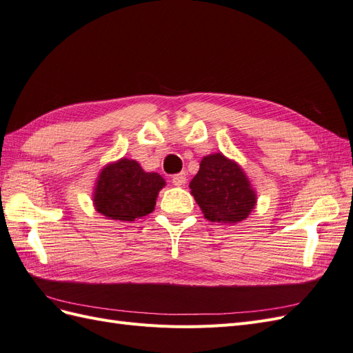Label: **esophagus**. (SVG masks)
<instances>
[{"instance_id":"34e87169","label":"esophagus","mask_w":353,"mask_h":353,"mask_svg":"<svg viewBox=\"0 0 353 353\" xmlns=\"http://www.w3.org/2000/svg\"><path fill=\"white\" fill-rule=\"evenodd\" d=\"M185 183H187L185 172H181V174H176L172 176V184L176 187H183Z\"/></svg>"}]
</instances>
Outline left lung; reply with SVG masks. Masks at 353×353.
I'll list each match as a JSON object with an SVG mask.
<instances>
[{
  "label": "left lung",
  "instance_id": "8db88e82",
  "mask_svg": "<svg viewBox=\"0 0 353 353\" xmlns=\"http://www.w3.org/2000/svg\"><path fill=\"white\" fill-rule=\"evenodd\" d=\"M190 188L205 218L221 225L244 221L256 206V193L249 178L222 153L201 159Z\"/></svg>",
  "mask_w": 353,
  "mask_h": 353
}]
</instances>
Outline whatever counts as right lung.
I'll use <instances>...</instances> for the list:
<instances>
[{"mask_svg": "<svg viewBox=\"0 0 353 353\" xmlns=\"http://www.w3.org/2000/svg\"><path fill=\"white\" fill-rule=\"evenodd\" d=\"M165 179L156 172H144L140 163L121 159L109 163L95 183L92 201L95 210L113 221L132 222L152 213Z\"/></svg>", "mask_w": 353, "mask_h": 353, "instance_id": "add662e5", "label": "right lung"}]
</instances>
